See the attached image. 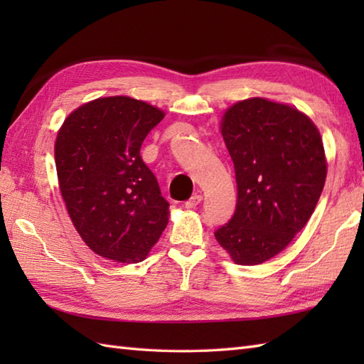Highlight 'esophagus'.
Listing matches in <instances>:
<instances>
[{
	"label": "esophagus",
	"mask_w": 364,
	"mask_h": 364,
	"mask_svg": "<svg viewBox=\"0 0 364 364\" xmlns=\"http://www.w3.org/2000/svg\"><path fill=\"white\" fill-rule=\"evenodd\" d=\"M202 200H203L202 196L196 194V196H192L186 203H184V206H186L188 210H194V208H197V205H200V202H202Z\"/></svg>",
	"instance_id": "esophagus-1"
}]
</instances>
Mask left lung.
<instances>
[{
  "mask_svg": "<svg viewBox=\"0 0 364 364\" xmlns=\"http://www.w3.org/2000/svg\"><path fill=\"white\" fill-rule=\"evenodd\" d=\"M220 129L237 203L214 236L237 264H261L292 241L319 202L327 176L322 139L304 112L266 98L231 106Z\"/></svg>",
  "mask_w": 364,
  "mask_h": 364,
  "instance_id": "8db88e82",
  "label": "left lung"
}]
</instances>
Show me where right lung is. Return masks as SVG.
<instances>
[{"label": "right lung", "instance_id": "right-lung-1", "mask_svg": "<svg viewBox=\"0 0 364 364\" xmlns=\"http://www.w3.org/2000/svg\"><path fill=\"white\" fill-rule=\"evenodd\" d=\"M164 112L141 100L82 105L60 127L54 159L60 194L82 241L115 262L145 259L168 222V203L141 158Z\"/></svg>", "mask_w": 364, "mask_h": 364}]
</instances>
